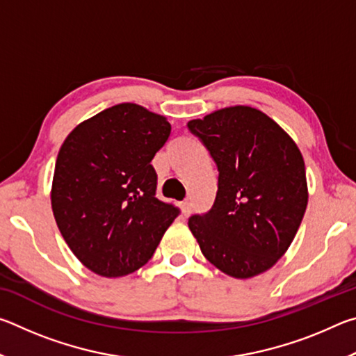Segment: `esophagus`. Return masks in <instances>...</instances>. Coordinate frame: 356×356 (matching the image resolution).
Segmentation results:
<instances>
[{"mask_svg": "<svg viewBox=\"0 0 356 356\" xmlns=\"http://www.w3.org/2000/svg\"><path fill=\"white\" fill-rule=\"evenodd\" d=\"M180 209H182V213L184 215H188L191 212V202L190 201H184L180 204Z\"/></svg>", "mask_w": 356, "mask_h": 356, "instance_id": "34e87169", "label": "esophagus"}]
</instances>
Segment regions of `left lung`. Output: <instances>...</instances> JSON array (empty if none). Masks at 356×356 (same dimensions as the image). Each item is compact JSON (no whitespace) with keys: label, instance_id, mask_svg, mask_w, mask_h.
<instances>
[{"label":"left lung","instance_id":"1","mask_svg":"<svg viewBox=\"0 0 356 356\" xmlns=\"http://www.w3.org/2000/svg\"><path fill=\"white\" fill-rule=\"evenodd\" d=\"M188 129L220 172L212 209L188 220L204 257L232 278L267 272L291 246L308 206L303 155L251 106L222 108L190 120Z\"/></svg>","mask_w":356,"mask_h":356}]
</instances>
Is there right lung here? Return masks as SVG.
<instances>
[{"label": "right lung", "instance_id": "right-lung-1", "mask_svg": "<svg viewBox=\"0 0 356 356\" xmlns=\"http://www.w3.org/2000/svg\"><path fill=\"white\" fill-rule=\"evenodd\" d=\"M171 134L165 116L119 104L83 120L59 149L51 209L84 267L105 278L141 268L179 215L156 200L150 161Z\"/></svg>", "mask_w": 356, "mask_h": 356}]
</instances>
